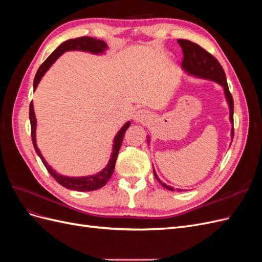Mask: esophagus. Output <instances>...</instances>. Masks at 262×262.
<instances>
[{
	"label": "esophagus",
	"mask_w": 262,
	"mask_h": 262,
	"mask_svg": "<svg viewBox=\"0 0 262 262\" xmlns=\"http://www.w3.org/2000/svg\"><path fill=\"white\" fill-rule=\"evenodd\" d=\"M134 120L140 123H147L150 120V115L145 109H140L134 115Z\"/></svg>",
	"instance_id": "esophagus-1"
}]
</instances>
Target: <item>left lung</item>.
Segmentation results:
<instances>
[{
    "label": "left lung",
    "instance_id": "left-lung-1",
    "mask_svg": "<svg viewBox=\"0 0 262 262\" xmlns=\"http://www.w3.org/2000/svg\"><path fill=\"white\" fill-rule=\"evenodd\" d=\"M178 43L181 47L182 52H184V59L181 62V68L184 69L186 72L190 75H193L195 77L204 78V80H210L216 82L224 89V94L226 97V101L229 107V120L234 123V100L232 97V94L229 93L228 85L226 81V75L223 68L220 64V62L213 57L211 53L207 50H204L202 47L191 42L186 39H178ZM234 137V126L232 128V140ZM148 141V138H147ZM154 169V168H153ZM154 176L156 180L160 184L168 190L173 191V189L167 185L163 184L157 177L156 171L154 170Z\"/></svg>",
    "mask_w": 262,
    "mask_h": 262
}]
</instances>
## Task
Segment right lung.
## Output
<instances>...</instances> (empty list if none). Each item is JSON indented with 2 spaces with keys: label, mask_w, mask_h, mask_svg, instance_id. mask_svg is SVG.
Here are the masks:
<instances>
[{
  "label": "right lung",
  "mask_w": 262,
  "mask_h": 262,
  "mask_svg": "<svg viewBox=\"0 0 262 262\" xmlns=\"http://www.w3.org/2000/svg\"><path fill=\"white\" fill-rule=\"evenodd\" d=\"M107 48L108 47L105 41L99 40V39L92 38V37H86V36L75 38V39H70V40L62 42L58 47V48L49 55L48 59H47L42 63L40 68L38 69L36 76H35V80H34V90L37 89V86H38L39 82H40L41 77L45 75L47 71L49 70V68L53 64L54 61L64 52L71 51V50H80V51L91 52L94 54H101L107 50ZM29 120H30V128H31V140H33V144H34L36 153L38 154L39 157H40V160L43 163L45 167L61 186L66 187L68 189H71V190H76V191H94V190H97L101 187H104L107 184L108 180L110 179V177H112L113 172L115 170V165H116V161L118 157V153H119V149H120V147H121V143H122L125 131L130 126V121H128L116 134V137L114 139V146H113L112 156H110V160H109L107 166L101 171H99L98 173H96V175H93V176L67 177V176L60 175V173H58V172H55L54 169L51 168V166H49L48 163L46 162L43 156L40 153V150H39V148L36 144L37 120H36V116H35V112H34L33 101L30 102V106H29Z\"/></svg>",
  "instance_id": "add662e5"
}]
</instances>
